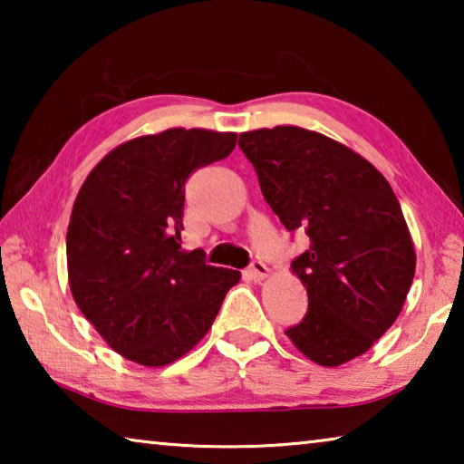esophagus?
<instances>
[{
    "label": "esophagus",
    "mask_w": 464,
    "mask_h": 464,
    "mask_svg": "<svg viewBox=\"0 0 464 464\" xmlns=\"http://www.w3.org/2000/svg\"><path fill=\"white\" fill-rule=\"evenodd\" d=\"M268 266H266L262 260H254L249 264V268H247V274L254 280H264L266 276H268Z\"/></svg>",
    "instance_id": "1"
}]
</instances>
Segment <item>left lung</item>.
<instances>
[{
  "label": "left lung",
  "mask_w": 464,
  "mask_h": 464,
  "mask_svg": "<svg viewBox=\"0 0 464 464\" xmlns=\"http://www.w3.org/2000/svg\"><path fill=\"white\" fill-rule=\"evenodd\" d=\"M239 147L280 223L311 241L293 260L309 309L286 335L321 366L364 354L395 324L415 274L395 192L372 163L319 132L260 129L241 132Z\"/></svg>",
  "instance_id": "1"
}]
</instances>
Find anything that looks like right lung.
Listing matches in <instances>:
<instances>
[{
    "label": "right lung",
    "instance_id": "1",
    "mask_svg": "<svg viewBox=\"0 0 464 464\" xmlns=\"http://www.w3.org/2000/svg\"><path fill=\"white\" fill-rule=\"evenodd\" d=\"M235 132L169 129L116 147L85 178L67 227L77 307L112 350L143 366L184 356L213 325L237 270L182 249L184 184L225 160Z\"/></svg>",
    "mask_w": 464,
    "mask_h": 464
}]
</instances>
